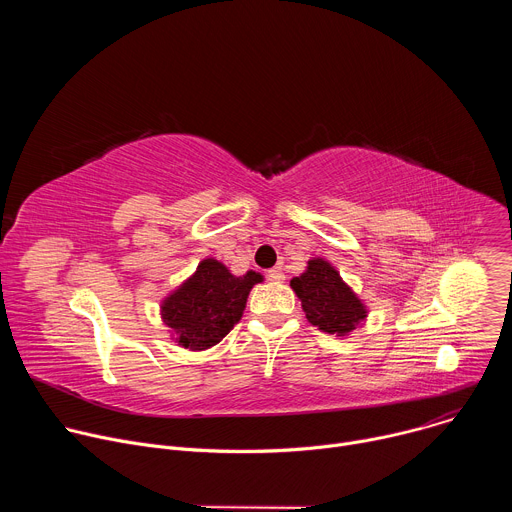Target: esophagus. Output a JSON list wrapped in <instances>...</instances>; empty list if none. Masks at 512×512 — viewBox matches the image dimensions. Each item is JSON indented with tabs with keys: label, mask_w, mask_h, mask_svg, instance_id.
Wrapping results in <instances>:
<instances>
[{
	"label": "esophagus",
	"mask_w": 512,
	"mask_h": 512,
	"mask_svg": "<svg viewBox=\"0 0 512 512\" xmlns=\"http://www.w3.org/2000/svg\"><path fill=\"white\" fill-rule=\"evenodd\" d=\"M267 277H269L271 281H277V283H279V281H283V277H285V275H283L281 267H273V269H269V271H267Z\"/></svg>",
	"instance_id": "34e87169"
}]
</instances>
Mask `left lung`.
<instances>
[{
    "label": "left lung",
    "mask_w": 512,
    "mask_h": 512,
    "mask_svg": "<svg viewBox=\"0 0 512 512\" xmlns=\"http://www.w3.org/2000/svg\"><path fill=\"white\" fill-rule=\"evenodd\" d=\"M289 285L302 300L308 322L322 332L346 336L367 318V306L342 281L340 273L320 257L310 259L308 269L291 279Z\"/></svg>",
    "instance_id": "obj_1"
}]
</instances>
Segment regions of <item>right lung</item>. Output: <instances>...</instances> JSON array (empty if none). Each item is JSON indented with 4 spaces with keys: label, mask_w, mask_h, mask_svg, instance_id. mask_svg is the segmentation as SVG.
<instances>
[{
    "label": "right lung",
    "mask_w": 512,
    "mask_h": 512,
    "mask_svg": "<svg viewBox=\"0 0 512 512\" xmlns=\"http://www.w3.org/2000/svg\"><path fill=\"white\" fill-rule=\"evenodd\" d=\"M263 277L255 271L233 275L221 261L204 259L162 304V320L176 342L190 350H206L221 342L241 320L247 296Z\"/></svg>",
    "instance_id": "1"
}]
</instances>
